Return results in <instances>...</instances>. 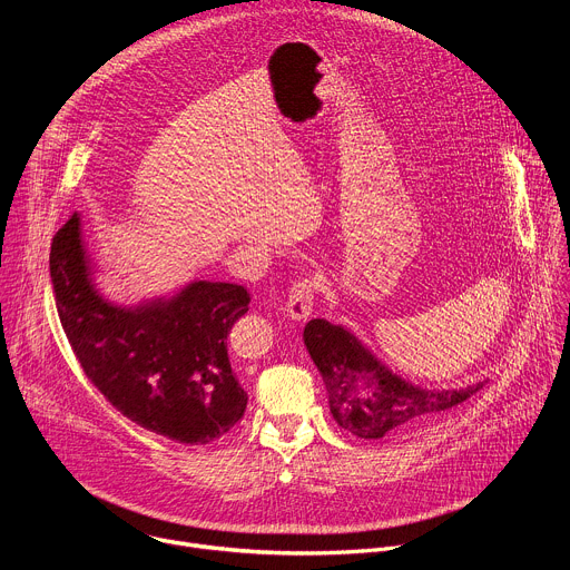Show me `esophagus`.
Segmentation results:
<instances>
[{"label": "esophagus", "mask_w": 570, "mask_h": 570, "mask_svg": "<svg viewBox=\"0 0 570 570\" xmlns=\"http://www.w3.org/2000/svg\"><path fill=\"white\" fill-rule=\"evenodd\" d=\"M317 291H320V279L313 275L293 282V286L288 288V302H286L288 317H293V320L308 317V313L313 311Z\"/></svg>", "instance_id": "1"}]
</instances>
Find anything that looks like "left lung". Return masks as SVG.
<instances>
[{
	"label": "left lung",
	"mask_w": 570,
	"mask_h": 570,
	"mask_svg": "<svg viewBox=\"0 0 570 570\" xmlns=\"http://www.w3.org/2000/svg\"><path fill=\"white\" fill-rule=\"evenodd\" d=\"M304 345L317 365L338 426L363 440L411 429L455 409L484 383L462 390H424L381 365L347 330L315 317L304 327Z\"/></svg>",
	"instance_id": "8db88e82"
}]
</instances>
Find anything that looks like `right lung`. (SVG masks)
Returning a JSON list of instances; mask_svg holds the SVG:
<instances>
[{"instance_id":"1","label":"right lung","mask_w":570,"mask_h":570,"mask_svg":"<svg viewBox=\"0 0 570 570\" xmlns=\"http://www.w3.org/2000/svg\"><path fill=\"white\" fill-rule=\"evenodd\" d=\"M49 271L80 367L130 422L180 444H209L246 413L248 394L229 365L227 336L248 313V288L194 282L171 299L115 306L90 284L78 214L56 232Z\"/></svg>"}]
</instances>
